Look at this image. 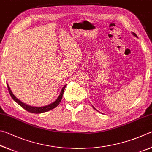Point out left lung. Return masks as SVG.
<instances>
[{
    "instance_id": "1",
    "label": "left lung",
    "mask_w": 152,
    "mask_h": 152,
    "mask_svg": "<svg viewBox=\"0 0 152 152\" xmlns=\"http://www.w3.org/2000/svg\"><path fill=\"white\" fill-rule=\"evenodd\" d=\"M133 34H134V36H135V37H137V35H136V34H135V33H133ZM95 109V108H94ZM95 110H96V109H95Z\"/></svg>"
}]
</instances>
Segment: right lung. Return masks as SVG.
Here are the masks:
<instances>
[{
    "label": "right lung",
    "mask_w": 152,
    "mask_h": 152,
    "mask_svg": "<svg viewBox=\"0 0 152 152\" xmlns=\"http://www.w3.org/2000/svg\"><path fill=\"white\" fill-rule=\"evenodd\" d=\"M65 87H66V85L63 87V88L62 89V90H61L59 96H58V97L57 98V100L55 101L54 102L50 103V105H48L47 106H44V107H32V106H29L28 105L25 104V103L21 102L20 100H18L17 98L14 95H13L12 92L11 91V90L10 89V87L9 86V85H7V87H8V89H9V92L10 95V96H11V97L12 98V99L15 101V102H17L18 105L21 106V107H22L23 108L25 109V110L28 111V112L33 113H41L46 112V111L51 110H53V109H54L55 107H57V106L61 103V99H62L63 92H64V90H65Z\"/></svg>",
    "instance_id": "obj_1"
}]
</instances>
